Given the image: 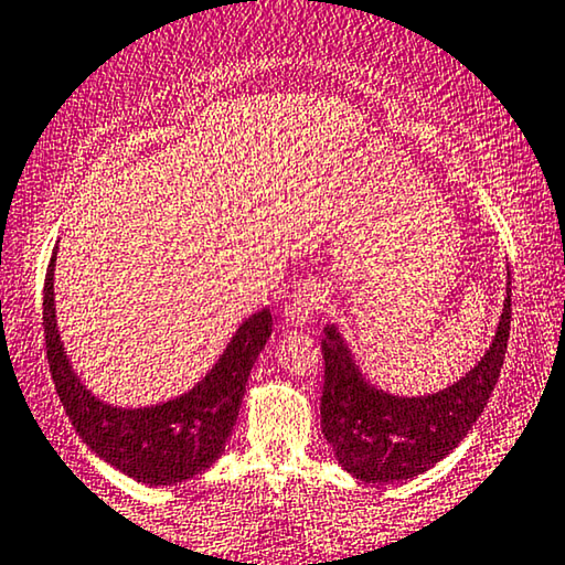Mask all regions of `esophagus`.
Segmentation results:
<instances>
[{"mask_svg":"<svg viewBox=\"0 0 565 565\" xmlns=\"http://www.w3.org/2000/svg\"><path fill=\"white\" fill-rule=\"evenodd\" d=\"M324 305V289L320 284H301L289 305L284 309V320L286 324H305L309 322L317 309Z\"/></svg>","mask_w":565,"mask_h":565,"instance_id":"34e87169","label":"esophagus"}]
</instances>
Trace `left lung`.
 <instances>
[{"instance_id":"8db88e82","label":"left lung","mask_w":565,"mask_h":565,"mask_svg":"<svg viewBox=\"0 0 565 565\" xmlns=\"http://www.w3.org/2000/svg\"><path fill=\"white\" fill-rule=\"evenodd\" d=\"M512 324V279L491 348L458 384L402 399L365 384L335 324L322 332V433L348 473L365 483L415 479L466 438L494 392Z\"/></svg>"}]
</instances>
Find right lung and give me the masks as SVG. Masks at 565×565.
<instances>
[{
  "instance_id": "right-lung-1",
  "label": "right lung",
  "mask_w": 565,
  "mask_h": 565,
  "mask_svg": "<svg viewBox=\"0 0 565 565\" xmlns=\"http://www.w3.org/2000/svg\"><path fill=\"white\" fill-rule=\"evenodd\" d=\"M53 260L43 289V328L51 376L63 409L89 448L148 487H171L210 468L233 433L250 369L271 335L268 309L248 317L202 384L148 409H117L86 392L63 355L53 312Z\"/></svg>"
}]
</instances>
